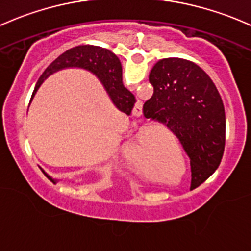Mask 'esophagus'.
I'll return each mask as SVG.
<instances>
[{
	"instance_id": "obj_1",
	"label": "esophagus",
	"mask_w": 251,
	"mask_h": 251,
	"mask_svg": "<svg viewBox=\"0 0 251 251\" xmlns=\"http://www.w3.org/2000/svg\"><path fill=\"white\" fill-rule=\"evenodd\" d=\"M132 141H133L134 147L137 148V150L143 149V137H142V134H139V133L133 134Z\"/></svg>"
}]
</instances>
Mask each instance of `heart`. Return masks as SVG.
<instances>
[{
    "instance_id": "heart-1",
    "label": "heart",
    "mask_w": 251,
    "mask_h": 251,
    "mask_svg": "<svg viewBox=\"0 0 251 251\" xmlns=\"http://www.w3.org/2000/svg\"><path fill=\"white\" fill-rule=\"evenodd\" d=\"M173 90H176V89H173ZM185 92H186V85L184 84V85H181V88L179 89V90L176 91V94H174L173 96L170 99V101H168L167 109L160 110V112H157V113H154V112L147 113L146 115H147L148 120L152 121V123H160V121H162L163 119L167 117L168 113H171L173 109H176V108L178 107V104L183 101L184 96H185ZM139 97H141V99H146L147 94H139Z\"/></svg>"
}]
</instances>
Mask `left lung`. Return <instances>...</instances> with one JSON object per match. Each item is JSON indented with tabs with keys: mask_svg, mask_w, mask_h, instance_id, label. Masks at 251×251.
Listing matches in <instances>:
<instances>
[{
	"mask_svg": "<svg viewBox=\"0 0 251 251\" xmlns=\"http://www.w3.org/2000/svg\"><path fill=\"white\" fill-rule=\"evenodd\" d=\"M190 89L178 112L163 130L147 133L144 144L152 151V183L163 192L192 190L203 183L223 156L226 115L223 95L197 63L186 65Z\"/></svg>",
	"mask_w": 251,
	"mask_h": 251,
	"instance_id": "8db88e82",
	"label": "left lung"
}]
</instances>
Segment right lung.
Listing matches in <instances>:
<instances>
[{
  "mask_svg": "<svg viewBox=\"0 0 251 251\" xmlns=\"http://www.w3.org/2000/svg\"><path fill=\"white\" fill-rule=\"evenodd\" d=\"M52 70H50L44 78L48 77ZM43 80V79H42ZM134 148L131 139L125 138L118 144L113 151L112 156L107 161L104 170L97 176L86 183L79 184V185H63L60 184L56 179H52L48 174L44 172L38 166L42 174L44 176L46 180L55 191L59 192L61 196L71 202L78 203V204H101L113 197L117 194L121 186V167L128 159L133 156Z\"/></svg>",
  "mask_w": 251,
  "mask_h": 251,
  "instance_id": "obj_1",
  "label": "right lung"
}]
</instances>
